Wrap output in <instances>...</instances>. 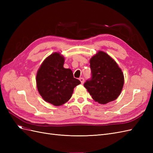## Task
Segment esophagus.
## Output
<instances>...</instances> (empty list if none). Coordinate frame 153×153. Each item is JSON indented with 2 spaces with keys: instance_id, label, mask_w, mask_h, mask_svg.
I'll list each match as a JSON object with an SVG mask.
<instances>
[{
  "instance_id": "esophagus-1",
  "label": "esophagus",
  "mask_w": 153,
  "mask_h": 153,
  "mask_svg": "<svg viewBox=\"0 0 153 153\" xmlns=\"http://www.w3.org/2000/svg\"><path fill=\"white\" fill-rule=\"evenodd\" d=\"M80 81L81 82V84H83L84 83V78H80Z\"/></svg>"
}]
</instances>
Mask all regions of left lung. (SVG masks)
<instances>
[{
    "instance_id": "obj_1",
    "label": "left lung",
    "mask_w": 153,
    "mask_h": 153,
    "mask_svg": "<svg viewBox=\"0 0 153 153\" xmlns=\"http://www.w3.org/2000/svg\"><path fill=\"white\" fill-rule=\"evenodd\" d=\"M92 78L84 87L96 102L106 104L116 100L124 85L123 73L117 62L109 55L98 52L90 59Z\"/></svg>"
}]
</instances>
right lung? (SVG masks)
Here are the masks:
<instances>
[{
	"mask_svg": "<svg viewBox=\"0 0 153 153\" xmlns=\"http://www.w3.org/2000/svg\"><path fill=\"white\" fill-rule=\"evenodd\" d=\"M64 57L54 52L46 58L36 74V85L46 102L61 106L71 98L73 89L81 84L70 69L64 68Z\"/></svg>",
	"mask_w": 153,
	"mask_h": 153,
	"instance_id": "1",
	"label": "right lung"
}]
</instances>
